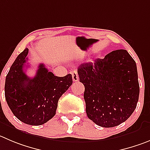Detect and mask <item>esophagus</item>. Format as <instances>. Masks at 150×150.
Instances as JSON below:
<instances>
[{
	"mask_svg": "<svg viewBox=\"0 0 150 150\" xmlns=\"http://www.w3.org/2000/svg\"><path fill=\"white\" fill-rule=\"evenodd\" d=\"M72 80H73L74 82H76L78 81V79H79V78H78V72H77V71H72Z\"/></svg>",
	"mask_w": 150,
	"mask_h": 150,
	"instance_id": "34e87169",
	"label": "esophagus"
}]
</instances>
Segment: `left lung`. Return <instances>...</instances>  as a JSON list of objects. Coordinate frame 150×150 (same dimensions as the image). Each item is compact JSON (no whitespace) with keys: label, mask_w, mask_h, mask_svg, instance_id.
<instances>
[{"label":"left lung","mask_w":150,"mask_h":150,"mask_svg":"<svg viewBox=\"0 0 150 150\" xmlns=\"http://www.w3.org/2000/svg\"><path fill=\"white\" fill-rule=\"evenodd\" d=\"M88 117L102 127H113L127 121L139 98L136 63L125 50L111 52L103 59L78 69Z\"/></svg>","instance_id":"obj_1"}]
</instances>
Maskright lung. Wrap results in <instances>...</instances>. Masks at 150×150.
Returning <instances> with one entry per match:
<instances>
[{
    "label": "right lung",
    "instance_id": "right-lung-1",
    "mask_svg": "<svg viewBox=\"0 0 150 150\" xmlns=\"http://www.w3.org/2000/svg\"><path fill=\"white\" fill-rule=\"evenodd\" d=\"M29 50L18 54L6 77L5 98L14 115L29 125L45 124L55 115L60 98L72 83V77L54 76L40 64L34 78L23 71Z\"/></svg>",
    "mask_w": 150,
    "mask_h": 150
}]
</instances>
